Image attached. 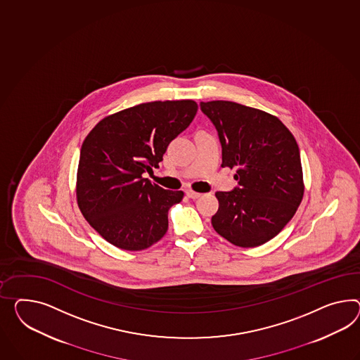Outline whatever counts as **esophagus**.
I'll list each match as a JSON object with an SVG mask.
<instances>
[{
    "mask_svg": "<svg viewBox=\"0 0 360 360\" xmlns=\"http://www.w3.org/2000/svg\"><path fill=\"white\" fill-rule=\"evenodd\" d=\"M185 193H186V195H188L189 198H193V200H195V198H198V197H201V193H198V192H194V191H192V189L186 191Z\"/></svg>",
    "mask_w": 360,
    "mask_h": 360,
    "instance_id": "esophagus-1",
    "label": "esophagus"
}]
</instances>
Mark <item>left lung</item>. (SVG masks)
I'll return each mask as SVG.
<instances>
[{
  "mask_svg": "<svg viewBox=\"0 0 360 360\" xmlns=\"http://www.w3.org/2000/svg\"><path fill=\"white\" fill-rule=\"evenodd\" d=\"M200 105L218 130L221 167L238 168L239 186L215 193L212 227L233 245H262L285 229L304 195L295 137L277 116L257 108L227 101Z\"/></svg>",
  "mask_w": 360,
  "mask_h": 360,
  "instance_id": "1",
  "label": "left lung"
}]
</instances>
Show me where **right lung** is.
Instances as JSON below:
<instances>
[{
  "mask_svg": "<svg viewBox=\"0 0 360 360\" xmlns=\"http://www.w3.org/2000/svg\"><path fill=\"white\" fill-rule=\"evenodd\" d=\"M194 101L142 103L99 121L81 148L75 194L84 219L103 239L142 250L168 230V210L183 191H166L143 172L163 160L172 139L197 113Z\"/></svg>",
  "mask_w": 360,
  "mask_h": 360,
  "instance_id": "right-lung-1",
  "label": "right lung"
}]
</instances>
